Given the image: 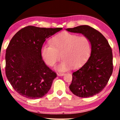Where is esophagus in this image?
Instances as JSON below:
<instances>
[{
    "instance_id": "1",
    "label": "esophagus",
    "mask_w": 120,
    "mask_h": 120,
    "mask_svg": "<svg viewBox=\"0 0 120 120\" xmlns=\"http://www.w3.org/2000/svg\"><path fill=\"white\" fill-rule=\"evenodd\" d=\"M57 75H59V76H63V75H64V73H63L57 72Z\"/></svg>"
}]
</instances>
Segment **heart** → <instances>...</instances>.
Listing matches in <instances>:
<instances>
[{"label":"heart","instance_id":"b5f03b06","mask_svg":"<svg viewBox=\"0 0 120 120\" xmlns=\"http://www.w3.org/2000/svg\"><path fill=\"white\" fill-rule=\"evenodd\" d=\"M91 42L88 37L64 32L56 35L51 44L42 48V56L48 65L52 67L60 59L63 60L56 69L59 71H67L72 67L77 68L87 60L91 52Z\"/></svg>","mask_w":120,"mask_h":120}]
</instances>
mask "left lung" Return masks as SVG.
Wrapping results in <instances>:
<instances>
[{
  "mask_svg": "<svg viewBox=\"0 0 120 120\" xmlns=\"http://www.w3.org/2000/svg\"><path fill=\"white\" fill-rule=\"evenodd\" d=\"M66 30L82 34L91 42L90 57L81 68L73 73L69 89L78 97L93 96L103 90L112 75V49L103 34L90 26L81 25Z\"/></svg>",
  "mask_w": 120,
  "mask_h": 120,
  "instance_id": "1",
  "label": "left lung"
}]
</instances>
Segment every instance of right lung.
Returning a JSON list of instances; mask_svg holds the SVG:
<instances>
[{
  "mask_svg": "<svg viewBox=\"0 0 120 120\" xmlns=\"http://www.w3.org/2000/svg\"><path fill=\"white\" fill-rule=\"evenodd\" d=\"M63 29L27 26L12 37L5 53V74L18 94L31 99L45 96L56 73L42 60L41 51L47 38Z\"/></svg>",
  "mask_w": 120,
  "mask_h": 120,
  "instance_id": "1",
  "label": "right lung"
}]
</instances>
